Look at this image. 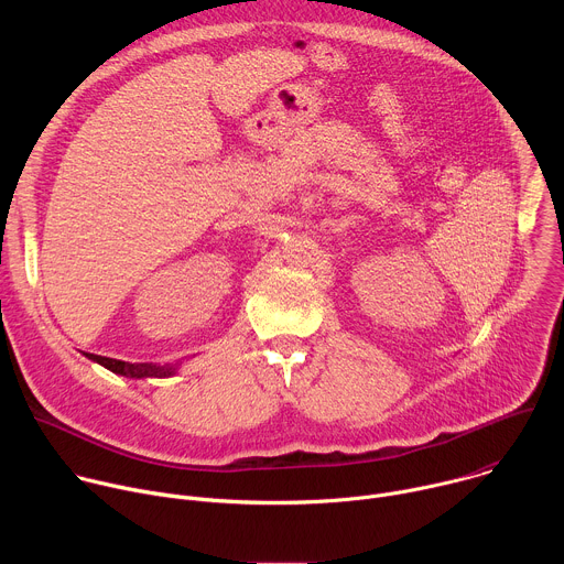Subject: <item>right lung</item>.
Listing matches in <instances>:
<instances>
[{
    "label": "right lung",
    "mask_w": 564,
    "mask_h": 564,
    "mask_svg": "<svg viewBox=\"0 0 564 564\" xmlns=\"http://www.w3.org/2000/svg\"><path fill=\"white\" fill-rule=\"evenodd\" d=\"M85 357H89L91 361L105 366L107 370L116 372V375H122V377H129V379H147V377H172L178 372V364L176 366H155V364H129V361H120V359H109V357H100V355H91V352H85Z\"/></svg>",
    "instance_id": "add662e5"
}]
</instances>
